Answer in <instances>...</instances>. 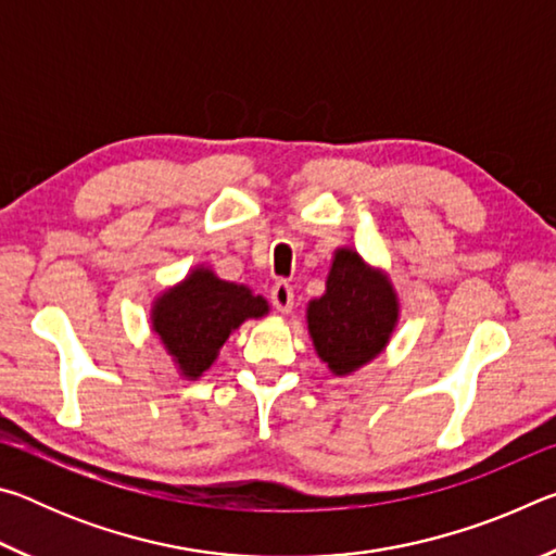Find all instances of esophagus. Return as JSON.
Wrapping results in <instances>:
<instances>
[{
    "mask_svg": "<svg viewBox=\"0 0 556 556\" xmlns=\"http://www.w3.org/2000/svg\"><path fill=\"white\" fill-rule=\"evenodd\" d=\"M269 296L279 314H289L291 306H294V289H291V285H287V281H277V285L271 287Z\"/></svg>",
    "mask_w": 556,
    "mask_h": 556,
    "instance_id": "esophagus-1",
    "label": "esophagus"
}]
</instances>
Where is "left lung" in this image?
Returning a JSON list of instances; mask_svg holds the SVG:
<instances>
[{
	"label": "left lung",
	"instance_id": "8db88e82",
	"mask_svg": "<svg viewBox=\"0 0 556 556\" xmlns=\"http://www.w3.org/2000/svg\"><path fill=\"white\" fill-rule=\"evenodd\" d=\"M400 321V299L390 277L353 248L333 252L326 291L306 306L308 336L316 355L336 378L375 361Z\"/></svg>",
	"mask_w": 556,
	"mask_h": 556
}]
</instances>
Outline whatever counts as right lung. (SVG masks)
<instances>
[{
    "mask_svg": "<svg viewBox=\"0 0 556 556\" xmlns=\"http://www.w3.org/2000/svg\"><path fill=\"white\" fill-rule=\"evenodd\" d=\"M269 314L265 296L225 281L199 265L152 304V331L186 380H199L218 361L223 343L248 321Z\"/></svg>",
    "mask_w": 556,
    "mask_h": 556,
    "instance_id": "obj_1",
    "label": "right lung"
}]
</instances>
